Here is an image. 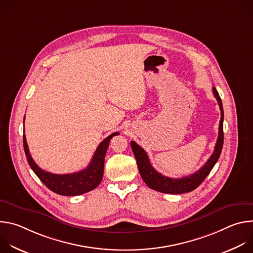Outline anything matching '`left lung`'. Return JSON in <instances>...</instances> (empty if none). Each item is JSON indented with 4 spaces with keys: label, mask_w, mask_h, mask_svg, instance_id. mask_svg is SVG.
Returning <instances> with one entry per match:
<instances>
[{
    "label": "left lung",
    "mask_w": 253,
    "mask_h": 253,
    "mask_svg": "<svg viewBox=\"0 0 253 253\" xmlns=\"http://www.w3.org/2000/svg\"><path fill=\"white\" fill-rule=\"evenodd\" d=\"M212 91H213L214 97L218 102L220 112H221L218 138H217V141H216L215 148L212 155L207 160V162L195 173L182 178H169L167 176H164L161 173L157 172L152 167L149 157L147 153L144 151V149L141 148L134 141H131V148L136 158L140 175L144 180V182H145L147 186L150 187L151 189H154L162 193H168V194H182V193L190 192L195 188H197L203 182V180L210 173V171L212 170L216 162L218 161L222 151L223 140H224V135H223L224 113H223L222 101L220 99V96L217 90L215 89V87H213Z\"/></svg>",
    "instance_id": "left-lung-1"
}]
</instances>
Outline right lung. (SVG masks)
I'll list each match as a JSON object with an SVG mask.
<instances>
[{
  "instance_id": "right-lung-1",
  "label": "right lung",
  "mask_w": 253,
  "mask_h": 253,
  "mask_svg": "<svg viewBox=\"0 0 253 253\" xmlns=\"http://www.w3.org/2000/svg\"><path fill=\"white\" fill-rule=\"evenodd\" d=\"M116 135H119V132L112 133L99 144L90 164L85 169L71 174H53L41 169L31 157L25 134L23 135V143L28 163L41 181L50 190L57 194L64 196H76L89 192L100 184L104 173L105 155L108 147H109L110 140Z\"/></svg>"
}]
</instances>
